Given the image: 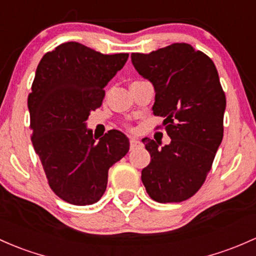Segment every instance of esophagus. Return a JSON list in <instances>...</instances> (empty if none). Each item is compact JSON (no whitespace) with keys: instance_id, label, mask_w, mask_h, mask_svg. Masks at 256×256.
<instances>
[{"instance_id":"obj_1","label":"esophagus","mask_w":256,"mask_h":256,"mask_svg":"<svg viewBox=\"0 0 256 256\" xmlns=\"http://www.w3.org/2000/svg\"><path fill=\"white\" fill-rule=\"evenodd\" d=\"M129 142H130V149H136V148H139L140 145H142V142H139L138 139L136 138H130V140H129Z\"/></svg>"}]
</instances>
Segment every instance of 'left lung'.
Masks as SVG:
<instances>
[{"label": "left lung", "instance_id": "obj_1", "mask_svg": "<svg viewBox=\"0 0 256 256\" xmlns=\"http://www.w3.org/2000/svg\"><path fill=\"white\" fill-rule=\"evenodd\" d=\"M130 57L136 72L154 85V114L164 117L171 138L162 148L142 139L151 156L142 184L155 202H184L205 182L224 138L226 96L218 73L211 58L184 42Z\"/></svg>", "mask_w": 256, "mask_h": 256}]
</instances>
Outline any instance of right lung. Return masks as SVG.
Wrapping results in <instances>:
<instances>
[{
    "instance_id": "1",
    "label": "right lung",
    "mask_w": 256,
    "mask_h": 256,
    "mask_svg": "<svg viewBox=\"0 0 256 256\" xmlns=\"http://www.w3.org/2000/svg\"><path fill=\"white\" fill-rule=\"evenodd\" d=\"M128 54H104L79 42L44 54L28 98L32 142L54 193L73 205H92L107 186L110 167L129 151V139L112 129L98 142L86 128L101 106L104 88Z\"/></svg>"
}]
</instances>
